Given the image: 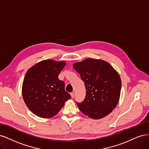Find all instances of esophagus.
Wrapping results in <instances>:
<instances>
[{"mask_svg": "<svg viewBox=\"0 0 149 149\" xmlns=\"http://www.w3.org/2000/svg\"><path fill=\"white\" fill-rule=\"evenodd\" d=\"M71 97L72 98H73L74 97V93L73 92V93H71Z\"/></svg>", "mask_w": 149, "mask_h": 149, "instance_id": "34e87169", "label": "esophagus"}]
</instances>
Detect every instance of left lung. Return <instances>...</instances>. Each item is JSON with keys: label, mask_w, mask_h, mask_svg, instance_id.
Masks as SVG:
<instances>
[{"label": "left lung", "mask_w": 149, "mask_h": 149, "mask_svg": "<svg viewBox=\"0 0 149 149\" xmlns=\"http://www.w3.org/2000/svg\"><path fill=\"white\" fill-rule=\"evenodd\" d=\"M73 66L80 74L86 91L84 101L77 103L79 110L94 119L109 114L120 98L121 79L118 72L108 62L94 58L74 63Z\"/></svg>", "instance_id": "obj_1"}]
</instances>
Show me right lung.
<instances>
[{
    "label": "right lung",
    "mask_w": 149,
    "mask_h": 149,
    "mask_svg": "<svg viewBox=\"0 0 149 149\" xmlns=\"http://www.w3.org/2000/svg\"><path fill=\"white\" fill-rule=\"evenodd\" d=\"M66 64L64 61L45 60L26 71L22 84V96L35 115L45 119L53 118L71 98L65 91L64 82L58 79Z\"/></svg>",
    "instance_id": "add662e5"
}]
</instances>
